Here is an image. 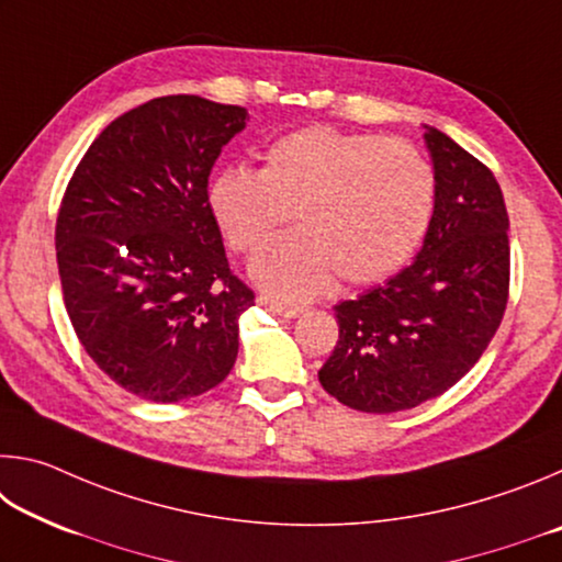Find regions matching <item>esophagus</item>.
<instances>
[{
  "label": "esophagus",
  "instance_id": "1",
  "mask_svg": "<svg viewBox=\"0 0 562 562\" xmlns=\"http://www.w3.org/2000/svg\"><path fill=\"white\" fill-rule=\"evenodd\" d=\"M260 304H262V307H268L270 312H274V315L284 317V319H294V317L302 315V307H297V304L278 302V300H270V297H260Z\"/></svg>",
  "mask_w": 562,
  "mask_h": 562
}]
</instances>
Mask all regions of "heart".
<instances>
[{"label":"heart","mask_w":562,"mask_h":562,"mask_svg":"<svg viewBox=\"0 0 562 562\" xmlns=\"http://www.w3.org/2000/svg\"><path fill=\"white\" fill-rule=\"evenodd\" d=\"M436 173L404 138L310 126L265 150L262 170L223 166L207 183V207L260 288L282 300L315 297L339 274L345 284L386 280L404 268L429 233Z\"/></svg>","instance_id":"heart-1"}]
</instances>
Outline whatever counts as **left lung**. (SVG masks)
I'll return each instance as SVG.
<instances>
[{
  "label": "left lung",
  "instance_id": "left-lung-1",
  "mask_svg": "<svg viewBox=\"0 0 562 562\" xmlns=\"http://www.w3.org/2000/svg\"><path fill=\"white\" fill-rule=\"evenodd\" d=\"M436 205L416 260L335 307L319 384L349 408L394 414L451 389L481 359L508 302V213L491 170L424 126Z\"/></svg>",
  "mask_w": 562,
  "mask_h": 562
}]
</instances>
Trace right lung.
I'll return each mask as SVG.
<instances>
[{"label": "right lung", "instance_id": "obj_1", "mask_svg": "<svg viewBox=\"0 0 562 562\" xmlns=\"http://www.w3.org/2000/svg\"><path fill=\"white\" fill-rule=\"evenodd\" d=\"M247 111L160 97L89 146L56 217V262L76 337L146 402L201 396L231 374L255 304L207 207V178Z\"/></svg>", "mask_w": 562, "mask_h": 562}]
</instances>
